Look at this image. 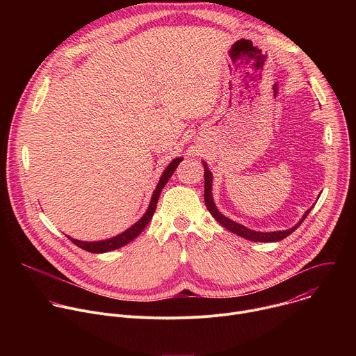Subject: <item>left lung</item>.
Here are the masks:
<instances>
[{"label": "left lung", "instance_id": "obj_1", "mask_svg": "<svg viewBox=\"0 0 356 356\" xmlns=\"http://www.w3.org/2000/svg\"><path fill=\"white\" fill-rule=\"evenodd\" d=\"M202 166H204V201H206V207L209 209V211L211 213V216L222 225L225 227L228 231L245 238V239H249V241H253V242H277V241H282L284 239L286 236H289L291 232H294L300 224L306 220V217L309 216V213L312 211V209H309L306 211V214L302 216V218L294 225L291 227L290 229H286V231H275V232H259V231H253V229H249L246 228L245 225H241L229 218H227L224 214H221L218 211V209L216 207V202L213 200V175L211 172L209 170V166L206 162H202Z\"/></svg>", "mask_w": 356, "mask_h": 356}]
</instances>
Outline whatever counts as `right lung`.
I'll list each match as a JSON object with an SVG mask.
<instances>
[{"label":"right lung","mask_w":356,"mask_h":356,"mask_svg":"<svg viewBox=\"0 0 356 356\" xmlns=\"http://www.w3.org/2000/svg\"><path fill=\"white\" fill-rule=\"evenodd\" d=\"M183 159L181 158H176L173 159L169 166L166 168V170L163 172V175L161 176L159 179V183L154 191V194H152V198H150V202H149V207L146 210V213L142 216V218L135 222L131 228H128L127 231H124L122 234L114 236V238H110V239H106V241H95V242H84V241H77V239H73L70 236H67L74 245H77L79 248L87 250V252H91V253H104V252H110V250H114V249H118L127 243H129L132 239H135L142 231L143 228L149 224V221L152 220V217H154V213L156 210V204H158V200H159V195L162 193V188L166 186V183L169 181V179L172 177V175L175 173L176 168L179 166V163L181 162Z\"/></svg>","instance_id":"add662e5"}]
</instances>
